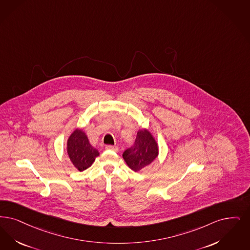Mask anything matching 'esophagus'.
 Here are the masks:
<instances>
[{"label": "esophagus", "instance_id": "obj_1", "mask_svg": "<svg viewBox=\"0 0 250 250\" xmlns=\"http://www.w3.org/2000/svg\"><path fill=\"white\" fill-rule=\"evenodd\" d=\"M107 150H113V151H118V148L116 146H111V145H107L105 147Z\"/></svg>", "mask_w": 250, "mask_h": 250}]
</instances>
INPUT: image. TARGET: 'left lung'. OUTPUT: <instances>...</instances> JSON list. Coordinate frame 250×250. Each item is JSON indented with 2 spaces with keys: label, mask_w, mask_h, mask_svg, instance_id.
Returning a JSON list of instances; mask_svg holds the SVG:
<instances>
[{
  "label": "left lung",
  "mask_w": 250,
  "mask_h": 250,
  "mask_svg": "<svg viewBox=\"0 0 250 250\" xmlns=\"http://www.w3.org/2000/svg\"><path fill=\"white\" fill-rule=\"evenodd\" d=\"M158 155V146L148 130H140L133 146L123 153V157L130 168L140 171L149 166Z\"/></svg>",
  "instance_id": "8db88e82"
}]
</instances>
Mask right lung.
Here are the masks:
<instances>
[{
  "mask_svg": "<svg viewBox=\"0 0 250 250\" xmlns=\"http://www.w3.org/2000/svg\"><path fill=\"white\" fill-rule=\"evenodd\" d=\"M68 154L73 166L79 170L87 169L100 155L99 151L89 143L84 132L76 129L70 135L67 144Z\"/></svg>",
  "mask_w": 250,
  "mask_h": 250,
  "instance_id": "add662e5",
  "label": "right lung"
}]
</instances>
